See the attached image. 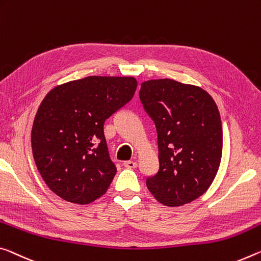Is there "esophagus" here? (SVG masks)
<instances>
[{"instance_id":"obj_1","label":"esophagus","mask_w":261,"mask_h":261,"mask_svg":"<svg viewBox=\"0 0 261 261\" xmlns=\"http://www.w3.org/2000/svg\"><path fill=\"white\" fill-rule=\"evenodd\" d=\"M124 166H125L126 168H130V169H132V168H136L137 167V163H135V161H125V163H124Z\"/></svg>"}]
</instances>
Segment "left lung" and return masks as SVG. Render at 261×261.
Returning a JSON list of instances; mask_svg holds the SVG:
<instances>
[{
    "mask_svg": "<svg viewBox=\"0 0 261 261\" xmlns=\"http://www.w3.org/2000/svg\"><path fill=\"white\" fill-rule=\"evenodd\" d=\"M139 97L158 134L159 171L146 180L147 188L164 205L190 203L210 187L221 164L216 103L201 87L172 79L144 81Z\"/></svg>",
    "mask_w": 261,
    "mask_h": 261,
    "instance_id": "left-lung-1",
    "label": "left lung"
}]
</instances>
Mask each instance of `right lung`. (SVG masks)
Wrapping results in <instances>:
<instances>
[{
	"label": "right lung",
	"mask_w": 261,
	"mask_h": 261,
	"mask_svg": "<svg viewBox=\"0 0 261 261\" xmlns=\"http://www.w3.org/2000/svg\"><path fill=\"white\" fill-rule=\"evenodd\" d=\"M134 76L92 75L58 85L41 101L31 132L36 166L48 188L65 201L88 204L110 187L105 121L134 97Z\"/></svg>",
	"instance_id": "obj_1"
}]
</instances>
